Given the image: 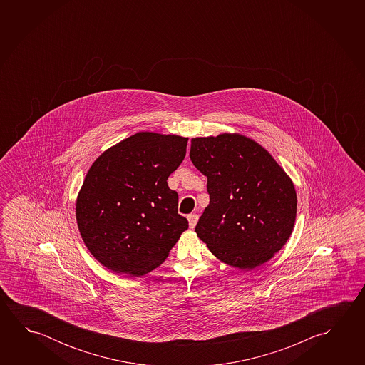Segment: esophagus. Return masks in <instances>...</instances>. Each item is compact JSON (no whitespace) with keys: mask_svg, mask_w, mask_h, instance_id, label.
Masks as SVG:
<instances>
[{"mask_svg":"<svg viewBox=\"0 0 365 365\" xmlns=\"http://www.w3.org/2000/svg\"><path fill=\"white\" fill-rule=\"evenodd\" d=\"M198 216L196 214H192V215L188 216V224H190V227L193 229V227H196V224H197Z\"/></svg>","mask_w":365,"mask_h":365,"instance_id":"1","label":"esophagus"}]
</instances>
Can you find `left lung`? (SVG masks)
I'll return each instance as SVG.
<instances>
[{"mask_svg": "<svg viewBox=\"0 0 365 365\" xmlns=\"http://www.w3.org/2000/svg\"><path fill=\"white\" fill-rule=\"evenodd\" d=\"M190 158L207 177L210 195L195 229L198 238L242 271L269 261L293 233L298 200L292 178L242 133L193 138Z\"/></svg>", "mask_w": 365, "mask_h": 365, "instance_id": "left-lung-1", "label": "left lung"}]
</instances>
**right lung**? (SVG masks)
Here are the masks:
<instances>
[{"instance_id": "add662e5", "label": "right lung", "mask_w": 365, "mask_h": 365, "mask_svg": "<svg viewBox=\"0 0 365 365\" xmlns=\"http://www.w3.org/2000/svg\"><path fill=\"white\" fill-rule=\"evenodd\" d=\"M188 138L143 131L110 146L91 164L76 198L78 232L104 267L146 275L188 229L168 177L183 162Z\"/></svg>"}]
</instances>
